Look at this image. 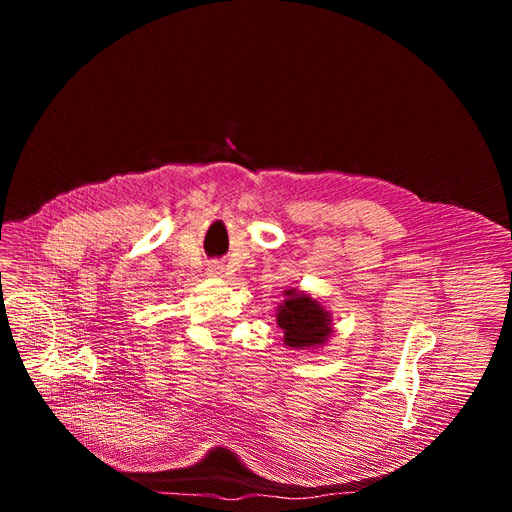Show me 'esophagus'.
I'll return each mask as SVG.
<instances>
[{
    "mask_svg": "<svg viewBox=\"0 0 512 512\" xmlns=\"http://www.w3.org/2000/svg\"><path fill=\"white\" fill-rule=\"evenodd\" d=\"M222 270H224V267H222L220 263H213V265L209 267V272H211L213 276H220V274H222Z\"/></svg>",
    "mask_w": 512,
    "mask_h": 512,
    "instance_id": "1",
    "label": "esophagus"
}]
</instances>
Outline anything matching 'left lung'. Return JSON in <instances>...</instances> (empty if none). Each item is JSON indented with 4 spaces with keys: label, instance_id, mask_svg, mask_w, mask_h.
<instances>
[{
    "label": "left lung",
    "instance_id": "obj_1",
    "mask_svg": "<svg viewBox=\"0 0 512 512\" xmlns=\"http://www.w3.org/2000/svg\"><path fill=\"white\" fill-rule=\"evenodd\" d=\"M288 299L280 305L278 326L284 330V342L292 348H311L324 344L330 336V313L311 297L288 290Z\"/></svg>",
    "mask_w": 512,
    "mask_h": 512
}]
</instances>
